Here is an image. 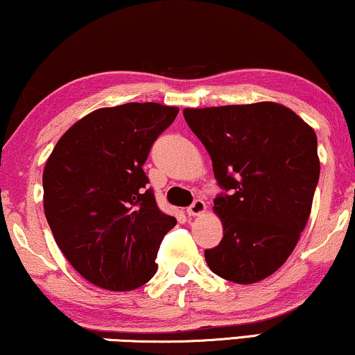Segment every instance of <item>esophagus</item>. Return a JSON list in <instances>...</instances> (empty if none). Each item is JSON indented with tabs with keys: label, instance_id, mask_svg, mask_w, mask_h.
<instances>
[{
	"label": "esophagus",
	"instance_id": "obj_1",
	"mask_svg": "<svg viewBox=\"0 0 355 355\" xmlns=\"http://www.w3.org/2000/svg\"><path fill=\"white\" fill-rule=\"evenodd\" d=\"M205 210H207L205 202L200 200V198H197V200L187 208V215L189 216H200V215H203V213H205Z\"/></svg>",
	"mask_w": 355,
	"mask_h": 355
}]
</instances>
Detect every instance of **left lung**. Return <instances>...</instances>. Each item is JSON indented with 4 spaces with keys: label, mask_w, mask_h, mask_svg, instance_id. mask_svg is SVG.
Returning <instances> with one entry per match:
<instances>
[{
    "label": "left lung",
    "mask_w": 355,
    "mask_h": 355,
    "mask_svg": "<svg viewBox=\"0 0 355 355\" xmlns=\"http://www.w3.org/2000/svg\"><path fill=\"white\" fill-rule=\"evenodd\" d=\"M182 113L227 191L215 198L223 239L205 250L207 265L231 283H259L284 265L309 221L320 178L317 134L275 101Z\"/></svg>",
    "instance_id": "1"
}]
</instances>
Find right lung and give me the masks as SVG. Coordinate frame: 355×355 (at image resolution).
<instances>
[{
  "instance_id": "right-lung-1",
  "label": "right lung",
  "mask_w": 355,
  "mask_h": 355,
  "mask_svg": "<svg viewBox=\"0 0 355 355\" xmlns=\"http://www.w3.org/2000/svg\"><path fill=\"white\" fill-rule=\"evenodd\" d=\"M178 106L100 108L62 134L43 169V208L58 247L82 278L132 291L157 273L159 242L176 218L157 207L144 163Z\"/></svg>"
}]
</instances>
